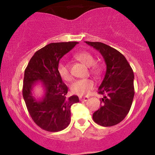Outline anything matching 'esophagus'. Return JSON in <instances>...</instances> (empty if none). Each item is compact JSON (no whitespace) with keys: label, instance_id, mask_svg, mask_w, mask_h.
<instances>
[{"label":"esophagus","instance_id":"obj_1","mask_svg":"<svg viewBox=\"0 0 155 155\" xmlns=\"http://www.w3.org/2000/svg\"><path fill=\"white\" fill-rule=\"evenodd\" d=\"M79 98L80 101H87L88 100L89 97H87V96H84V97H81V96H80Z\"/></svg>","mask_w":155,"mask_h":155}]
</instances>
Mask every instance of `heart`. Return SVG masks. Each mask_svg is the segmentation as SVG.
Listing matches in <instances>:
<instances>
[{"mask_svg": "<svg viewBox=\"0 0 155 155\" xmlns=\"http://www.w3.org/2000/svg\"><path fill=\"white\" fill-rule=\"evenodd\" d=\"M76 59L84 64L87 66H90V72L95 76L100 75L101 68L95 64L94 57L88 51H81L75 54ZM58 72L60 77L64 81H69L72 79L71 74L70 72L68 65L65 63H60L58 65ZM95 86L94 81L90 79H78L74 81L71 85V91L73 93L78 95H85L90 92Z\"/></svg>", "mask_w": 155, "mask_h": 155, "instance_id": "b5f03b06", "label": "heart"}]
</instances>
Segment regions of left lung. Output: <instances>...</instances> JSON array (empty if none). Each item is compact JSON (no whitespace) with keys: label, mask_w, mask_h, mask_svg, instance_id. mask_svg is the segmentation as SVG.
I'll return each instance as SVG.
<instances>
[{"label":"left lung","mask_w":155,"mask_h":155,"mask_svg":"<svg viewBox=\"0 0 155 155\" xmlns=\"http://www.w3.org/2000/svg\"><path fill=\"white\" fill-rule=\"evenodd\" d=\"M85 42L100 51L106 64V75L97 92L104 97L92 119L104 127L116 125L125 118L132 106L135 94L133 69L117 49L101 42Z\"/></svg>","instance_id":"obj_1"}]
</instances>
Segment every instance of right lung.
Wrapping results in <instances>:
<instances>
[{
  "instance_id": "1",
  "label": "right lung",
  "mask_w": 155,
  "mask_h": 155,
  "mask_svg": "<svg viewBox=\"0 0 155 155\" xmlns=\"http://www.w3.org/2000/svg\"><path fill=\"white\" fill-rule=\"evenodd\" d=\"M78 42L51 43L33 54L25 70L22 95L31 118L38 127L49 131L63 130L71 122V107L79 101L76 95L67 97L68 87L58 72V65L63 55ZM41 81L45 88L42 99L31 95L33 84Z\"/></svg>"
}]
</instances>
